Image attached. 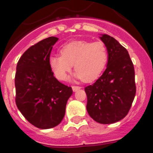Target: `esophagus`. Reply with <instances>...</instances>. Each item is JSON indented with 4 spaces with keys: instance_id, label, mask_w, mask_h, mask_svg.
<instances>
[{
    "instance_id": "obj_1",
    "label": "esophagus",
    "mask_w": 153,
    "mask_h": 153,
    "mask_svg": "<svg viewBox=\"0 0 153 153\" xmlns=\"http://www.w3.org/2000/svg\"><path fill=\"white\" fill-rule=\"evenodd\" d=\"M81 86H78V85H73L72 86V90L74 91H78V89H80L81 88Z\"/></svg>"
}]
</instances>
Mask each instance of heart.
<instances>
[{
    "mask_svg": "<svg viewBox=\"0 0 153 153\" xmlns=\"http://www.w3.org/2000/svg\"><path fill=\"white\" fill-rule=\"evenodd\" d=\"M60 53L62 55L50 56L49 65L61 81L65 80L75 65V76L85 82H93L103 72L108 61V48L101 41H73L64 45Z\"/></svg>",
    "mask_w": 153,
    "mask_h": 153,
    "instance_id": "1",
    "label": "heart"
}]
</instances>
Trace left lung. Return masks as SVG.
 <instances>
[{
	"label": "left lung",
	"mask_w": 153,
	"mask_h": 153,
	"mask_svg": "<svg viewBox=\"0 0 153 153\" xmlns=\"http://www.w3.org/2000/svg\"><path fill=\"white\" fill-rule=\"evenodd\" d=\"M101 40L108 51L105 71L94 84L85 87L86 108L95 122L111 124L128 113L136 92L135 69L128 51L112 37Z\"/></svg>",
	"instance_id": "8db88e82"
}]
</instances>
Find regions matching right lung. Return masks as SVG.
<instances>
[{"mask_svg": "<svg viewBox=\"0 0 153 153\" xmlns=\"http://www.w3.org/2000/svg\"><path fill=\"white\" fill-rule=\"evenodd\" d=\"M55 37L45 38L32 45L20 58L15 73V102L30 124L42 129L51 128L62 122L65 113L71 87L54 77L49 65Z\"/></svg>", "mask_w": 153, "mask_h": 153, "instance_id": "obj_1", "label": "right lung"}]
</instances>
